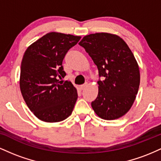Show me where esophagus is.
I'll return each mask as SVG.
<instances>
[{
  "label": "esophagus",
  "mask_w": 161,
  "mask_h": 161,
  "mask_svg": "<svg viewBox=\"0 0 161 161\" xmlns=\"http://www.w3.org/2000/svg\"><path fill=\"white\" fill-rule=\"evenodd\" d=\"M87 86V83H85V84H83V85H81L80 86H79V88H80V89H84L85 88H86V87Z\"/></svg>",
  "instance_id": "1"
}]
</instances>
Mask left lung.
<instances>
[{
  "mask_svg": "<svg viewBox=\"0 0 161 161\" xmlns=\"http://www.w3.org/2000/svg\"><path fill=\"white\" fill-rule=\"evenodd\" d=\"M79 45L98 69V95L92 102L96 114L108 120L125 115L140 84L139 68L128 45L119 36L104 32L85 36Z\"/></svg>",
  "mask_w": 161,
  "mask_h": 161,
  "instance_id": "8db88e82",
  "label": "left lung"
}]
</instances>
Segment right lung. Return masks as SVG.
<instances>
[{"label": "right lung", "instance_id": "right-lung-1", "mask_svg": "<svg viewBox=\"0 0 161 161\" xmlns=\"http://www.w3.org/2000/svg\"><path fill=\"white\" fill-rule=\"evenodd\" d=\"M80 36L51 32L28 47L21 63L19 86L28 108L47 123L66 119L73 112L78 95L64 78L63 60Z\"/></svg>", "mask_w": 161, "mask_h": 161}]
</instances>
